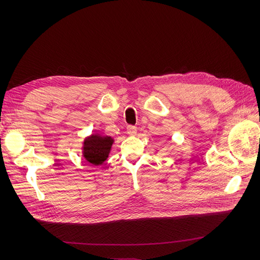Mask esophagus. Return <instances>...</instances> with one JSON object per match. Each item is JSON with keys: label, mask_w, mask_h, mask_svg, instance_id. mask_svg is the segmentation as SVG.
<instances>
[{"label": "esophagus", "mask_w": 260, "mask_h": 260, "mask_svg": "<svg viewBox=\"0 0 260 260\" xmlns=\"http://www.w3.org/2000/svg\"><path fill=\"white\" fill-rule=\"evenodd\" d=\"M127 133L129 136H136L137 135V128L135 127V125H128Z\"/></svg>", "instance_id": "obj_1"}]
</instances>
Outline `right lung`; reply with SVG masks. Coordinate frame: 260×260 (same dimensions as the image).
<instances>
[{
  "label": "right lung",
  "mask_w": 260,
  "mask_h": 260,
  "mask_svg": "<svg viewBox=\"0 0 260 260\" xmlns=\"http://www.w3.org/2000/svg\"><path fill=\"white\" fill-rule=\"evenodd\" d=\"M113 143L114 139L112 137L93 133V135L86 137L83 141V158L94 166H100L108 158Z\"/></svg>",
  "instance_id": "1"
}]
</instances>
